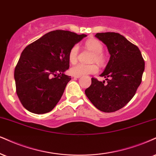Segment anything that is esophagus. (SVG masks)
<instances>
[{
  "instance_id": "1",
  "label": "esophagus",
  "mask_w": 156,
  "mask_h": 156,
  "mask_svg": "<svg viewBox=\"0 0 156 156\" xmlns=\"http://www.w3.org/2000/svg\"><path fill=\"white\" fill-rule=\"evenodd\" d=\"M73 77L76 78V79H78V78H80V76H73Z\"/></svg>"
}]
</instances>
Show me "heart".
Segmentation results:
<instances>
[{
	"label": "heart",
	"mask_w": 156,
	"mask_h": 156,
	"mask_svg": "<svg viewBox=\"0 0 156 156\" xmlns=\"http://www.w3.org/2000/svg\"><path fill=\"white\" fill-rule=\"evenodd\" d=\"M85 46L90 51H93L94 55L92 62H96L99 64L104 63L105 58L103 54V46L99 40L96 39H89L85 42ZM79 53V45L75 44L71 48L69 52V60L71 63H75L77 61ZM98 72V67L94 64H83L77 63L70 69V73L74 76H83V75L95 74Z\"/></svg>",
	"instance_id": "1"
}]
</instances>
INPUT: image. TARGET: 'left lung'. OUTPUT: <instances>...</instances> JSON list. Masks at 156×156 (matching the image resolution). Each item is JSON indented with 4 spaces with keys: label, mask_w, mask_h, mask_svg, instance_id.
Wrapping results in <instances>:
<instances>
[{
    "label": "left lung",
    "mask_w": 156,
    "mask_h": 156,
    "mask_svg": "<svg viewBox=\"0 0 156 156\" xmlns=\"http://www.w3.org/2000/svg\"><path fill=\"white\" fill-rule=\"evenodd\" d=\"M95 37L107 46L111 57L100 75L105 81L92 78L86 95L100 111L114 112L131 101L141 84L145 61L137 46L116 32L97 33Z\"/></svg>",
    "instance_id": "obj_1"
}]
</instances>
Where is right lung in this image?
<instances>
[{
  "label": "right lung",
  "mask_w": 156,
  "mask_h": 156,
  "mask_svg": "<svg viewBox=\"0 0 156 156\" xmlns=\"http://www.w3.org/2000/svg\"><path fill=\"white\" fill-rule=\"evenodd\" d=\"M86 34L55 30L27 46L14 70L16 94L30 112H50L60 101L71 80L69 52Z\"/></svg>",
  "instance_id": "right-lung-1"
}]
</instances>
